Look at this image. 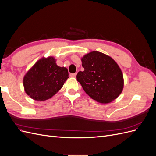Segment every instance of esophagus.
Returning <instances> with one entry per match:
<instances>
[{
	"mask_svg": "<svg viewBox=\"0 0 156 156\" xmlns=\"http://www.w3.org/2000/svg\"><path fill=\"white\" fill-rule=\"evenodd\" d=\"M77 75V73H70V76L72 77H75Z\"/></svg>",
	"mask_w": 156,
	"mask_h": 156,
	"instance_id": "obj_1",
	"label": "esophagus"
}]
</instances>
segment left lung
Here are the masks:
<instances>
[{"instance_id":"1","label":"left lung","mask_w":156,"mask_h":156,"mask_svg":"<svg viewBox=\"0 0 156 156\" xmlns=\"http://www.w3.org/2000/svg\"><path fill=\"white\" fill-rule=\"evenodd\" d=\"M84 70L77 80L88 95L101 103H109L119 96L124 87L123 74L110 56L92 51L81 59Z\"/></svg>"}]
</instances>
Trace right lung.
<instances>
[{"mask_svg":"<svg viewBox=\"0 0 156 156\" xmlns=\"http://www.w3.org/2000/svg\"><path fill=\"white\" fill-rule=\"evenodd\" d=\"M67 68L58 66L53 57L41 58L23 79L26 93L37 101L48 100L62 87L68 78Z\"/></svg>","mask_w":156,"mask_h":156,"instance_id":"add662e5","label":"right lung"}]
</instances>
